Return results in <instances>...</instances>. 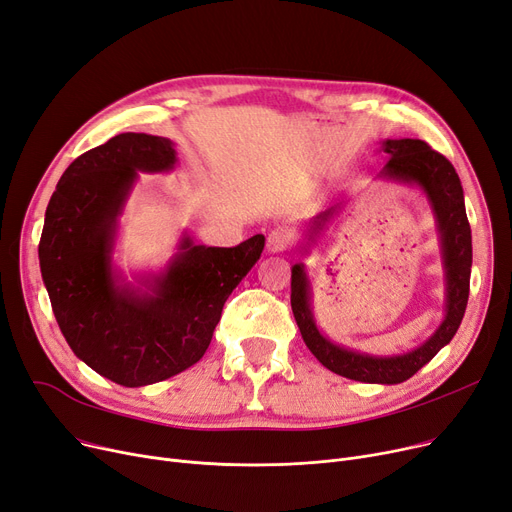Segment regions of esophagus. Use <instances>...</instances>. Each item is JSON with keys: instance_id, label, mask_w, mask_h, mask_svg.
I'll use <instances>...</instances> for the list:
<instances>
[{"instance_id": "esophagus-1", "label": "esophagus", "mask_w": 512, "mask_h": 512, "mask_svg": "<svg viewBox=\"0 0 512 512\" xmlns=\"http://www.w3.org/2000/svg\"><path fill=\"white\" fill-rule=\"evenodd\" d=\"M288 244H291V236H288V232L284 230H272L268 234V242H265V249H268V253H282L288 249Z\"/></svg>"}]
</instances>
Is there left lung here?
<instances>
[{
	"mask_svg": "<svg viewBox=\"0 0 512 512\" xmlns=\"http://www.w3.org/2000/svg\"><path fill=\"white\" fill-rule=\"evenodd\" d=\"M381 150L389 159L379 173L381 180L420 188L433 209L439 232L443 276H446V316L425 343L406 353L372 355L337 345L322 335L314 320L311 288L303 263H295L291 270V307L305 345L322 366L351 381L397 385L408 381L422 366L429 364L437 351L446 347L456 335L466 301H469L473 242L464 209L462 184L452 163L443 154L435 152L427 142L412 138L385 140ZM339 213H343V205L330 207L311 219L305 234L307 244H301L299 253L307 255L311 244L320 238L332 219L339 217Z\"/></svg>",
	"mask_w": 512,
	"mask_h": 512,
	"instance_id": "left-lung-1",
	"label": "left lung"
}]
</instances>
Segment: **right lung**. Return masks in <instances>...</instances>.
Instances as JSON below:
<instances>
[{
  "label": "right lung",
  "mask_w": 512,
  "mask_h": 512,
  "mask_svg": "<svg viewBox=\"0 0 512 512\" xmlns=\"http://www.w3.org/2000/svg\"><path fill=\"white\" fill-rule=\"evenodd\" d=\"M173 142L119 133L87 150L60 177L46 209L39 268L73 353L104 379L144 387L203 358L226 299L261 257L265 238L205 247L186 232L159 274L127 282L115 268L119 217L142 173H167Z\"/></svg>",
  "instance_id": "obj_1"
}]
</instances>
